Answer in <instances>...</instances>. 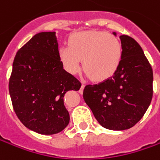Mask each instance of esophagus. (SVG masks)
I'll list each match as a JSON object with an SVG mask.
<instances>
[{
  "label": "esophagus",
  "mask_w": 160,
  "mask_h": 160,
  "mask_svg": "<svg viewBox=\"0 0 160 160\" xmlns=\"http://www.w3.org/2000/svg\"><path fill=\"white\" fill-rule=\"evenodd\" d=\"M84 88V83H82V85H81V88L79 90V92L80 93H83V90Z\"/></svg>",
  "instance_id": "34e87169"
}]
</instances>
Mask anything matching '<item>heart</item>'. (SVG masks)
Here are the masks:
<instances>
[{
    "mask_svg": "<svg viewBox=\"0 0 160 160\" xmlns=\"http://www.w3.org/2000/svg\"><path fill=\"white\" fill-rule=\"evenodd\" d=\"M58 56L65 69L77 74L83 68L93 80L103 81L118 69L123 57V47L114 34L100 31H87L72 34L68 46L59 48Z\"/></svg>",
    "mask_w": 160,
    "mask_h": 160,
    "instance_id": "b5f03b06",
    "label": "heart"
}]
</instances>
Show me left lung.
<instances>
[{
    "label": "left lung",
    "instance_id": "left-lung-1",
    "mask_svg": "<svg viewBox=\"0 0 160 160\" xmlns=\"http://www.w3.org/2000/svg\"><path fill=\"white\" fill-rule=\"evenodd\" d=\"M119 38L123 57L118 69L102 83L86 85L83 93L100 125L115 131L129 129L138 123L153 94V72L142 47L128 35Z\"/></svg>",
    "mask_w": 160,
    "mask_h": 160
}]
</instances>
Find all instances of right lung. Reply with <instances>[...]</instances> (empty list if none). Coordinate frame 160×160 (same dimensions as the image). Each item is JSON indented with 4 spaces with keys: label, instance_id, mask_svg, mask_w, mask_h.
Segmentation results:
<instances>
[{
    "label": "right lung",
    "instance_id": "add662e5",
    "mask_svg": "<svg viewBox=\"0 0 160 160\" xmlns=\"http://www.w3.org/2000/svg\"><path fill=\"white\" fill-rule=\"evenodd\" d=\"M55 32L34 35L19 49L9 83L16 115L28 129L41 134L61 132L69 123L63 97L81 83L63 68Z\"/></svg>",
    "mask_w": 160,
    "mask_h": 160
}]
</instances>
